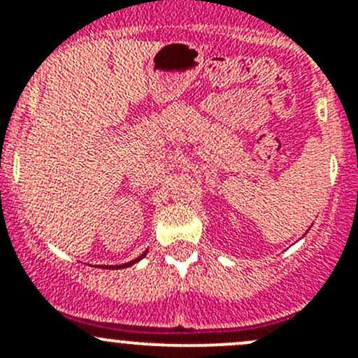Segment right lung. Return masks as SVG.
<instances>
[{
	"label": "right lung",
	"mask_w": 358,
	"mask_h": 358,
	"mask_svg": "<svg viewBox=\"0 0 358 358\" xmlns=\"http://www.w3.org/2000/svg\"><path fill=\"white\" fill-rule=\"evenodd\" d=\"M147 255V252H143V255L142 256H140V258H136V259H133V262H129V263H124V265H114V266H110V265H107L106 266V268H112V270H114V268H124V266H131L133 265V263H136V262H140V259H142L143 258V256H145Z\"/></svg>",
	"instance_id": "1"
}]
</instances>
